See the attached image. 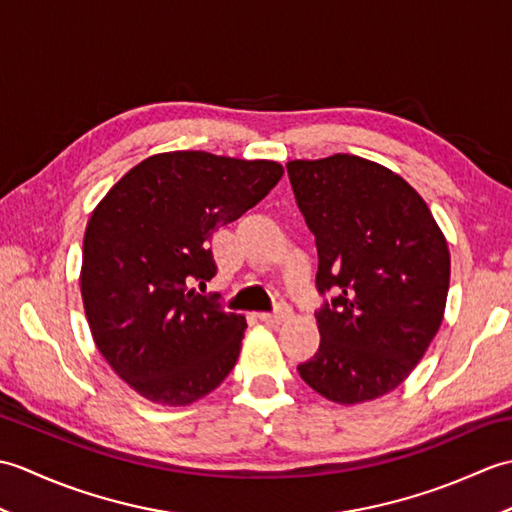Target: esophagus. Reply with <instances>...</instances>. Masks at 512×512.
Wrapping results in <instances>:
<instances>
[{
    "label": "esophagus",
    "mask_w": 512,
    "mask_h": 512,
    "mask_svg": "<svg viewBox=\"0 0 512 512\" xmlns=\"http://www.w3.org/2000/svg\"><path fill=\"white\" fill-rule=\"evenodd\" d=\"M257 319L262 321V323H266V325H279L281 321H286V319H290V308L288 306H281L277 312H259L257 314Z\"/></svg>",
    "instance_id": "34e87169"
}]
</instances>
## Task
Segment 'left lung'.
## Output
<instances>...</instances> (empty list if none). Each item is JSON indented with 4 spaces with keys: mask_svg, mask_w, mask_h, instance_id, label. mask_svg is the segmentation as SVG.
Here are the masks:
<instances>
[{
    "mask_svg": "<svg viewBox=\"0 0 512 512\" xmlns=\"http://www.w3.org/2000/svg\"><path fill=\"white\" fill-rule=\"evenodd\" d=\"M288 176L319 253V350L299 376L332 402L389 394L438 334L451 277L447 237L398 173L361 156L290 160Z\"/></svg>",
    "mask_w": 512,
    "mask_h": 512,
    "instance_id": "8db88e82",
    "label": "left lung"
}]
</instances>
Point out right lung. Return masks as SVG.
Returning <instances> with one entry per match:
<instances>
[{"instance_id":"right-lung-1","label":"right lung","mask_w":512,"mask_h":512,"mask_svg":"<svg viewBox=\"0 0 512 512\" xmlns=\"http://www.w3.org/2000/svg\"><path fill=\"white\" fill-rule=\"evenodd\" d=\"M275 160L167 151L129 169L83 237L81 297L92 339L136 394L187 407L237 363L246 319L193 288L215 277L211 235L264 200Z\"/></svg>"}]
</instances>
